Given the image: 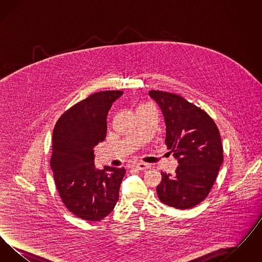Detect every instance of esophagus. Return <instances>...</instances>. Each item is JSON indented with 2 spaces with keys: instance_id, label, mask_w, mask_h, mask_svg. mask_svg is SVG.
<instances>
[{
  "instance_id": "34e87169",
  "label": "esophagus",
  "mask_w": 262,
  "mask_h": 262,
  "mask_svg": "<svg viewBox=\"0 0 262 262\" xmlns=\"http://www.w3.org/2000/svg\"><path fill=\"white\" fill-rule=\"evenodd\" d=\"M135 168H137V170H139V171H145V170L149 169L150 166L146 163L139 162L135 165Z\"/></svg>"
}]
</instances>
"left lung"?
Instances as JSON below:
<instances>
[{"instance_id":"left-lung-1","label":"left lung","mask_w":262,"mask_h":262,"mask_svg":"<svg viewBox=\"0 0 262 262\" xmlns=\"http://www.w3.org/2000/svg\"><path fill=\"white\" fill-rule=\"evenodd\" d=\"M148 94L161 108L165 142L179 163L174 176L161 172L158 198L178 209L192 208L208 195L223 163L218 127L207 113L177 94L157 90Z\"/></svg>"}]
</instances>
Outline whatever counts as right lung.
Masks as SVG:
<instances>
[{
	"mask_svg": "<svg viewBox=\"0 0 262 262\" xmlns=\"http://www.w3.org/2000/svg\"><path fill=\"white\" fill-rule=\"evenodd\" d=\"M123 91H101L63 113L53 132L51 169L66 207L76 217L100 221L119 200L125 168L94 165V147L107 133V116Z\"/></svg>",
	"mask_w": 262,
	"mask_h": 262,
	"instance_id": "obj_1",
	"label": "right lung"
}]
</instances>
